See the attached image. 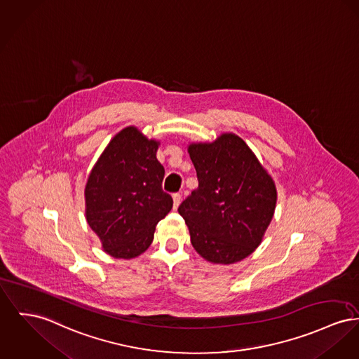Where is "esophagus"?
<instances>
[{"instance_id": "obj_1", "label": "esophagus", "mask_w": 359, "mask_h": 359, "mask_svg": "<svg viewBox=\"0 0 359 359\" xmlns=\"http://www.w3.org/2000/svg\"><path fill=\"white\" fill-rule=\"evenodd\" d=\"M172 198H173V208L177 209V206L180 205V201H182V194H180V192H176V194L172 195Z\"/></svg>"}]
</instances>
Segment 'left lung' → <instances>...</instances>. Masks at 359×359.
I'll return each mask as SVG.
<instances>
[{
  "instance_id": "obj_1",
  "label": "left lung",
  "mask_w": 359,
  "mask_h": 359,
  "mask_svg": "<svg viewBox=\"0 0 359 359\" xmlns=\"http://www.w3.org/2000/svg\"><path fill=\"white\" fill-rule=\"evenodd\" d=\"M199 186L179 206L191 244L205 260L233 264L260 245L276 205L273 177L250 147L224 133L189 145Z\"/></svg>"
}]
</instances>
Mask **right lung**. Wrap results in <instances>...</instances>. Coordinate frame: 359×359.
Listing matches in <instances>:
<instances>
[{"instance_id":"obj_1","label":"right lung","mask_w":359,"mask_h":359,"mask_svg":"<svg viewBox=\"0 0 359 359\" xmlns=\"http://www.w3.org/2000/svg\"><path fill=\"white\" fill-rule=\"evenodd\" d=\"M160 142L135 126L125 127L107 145L88 176L85 217L102 247L116 259H133L153 241L156 225L173 201L163 191Z\"/></svg>"}]
</instances>
